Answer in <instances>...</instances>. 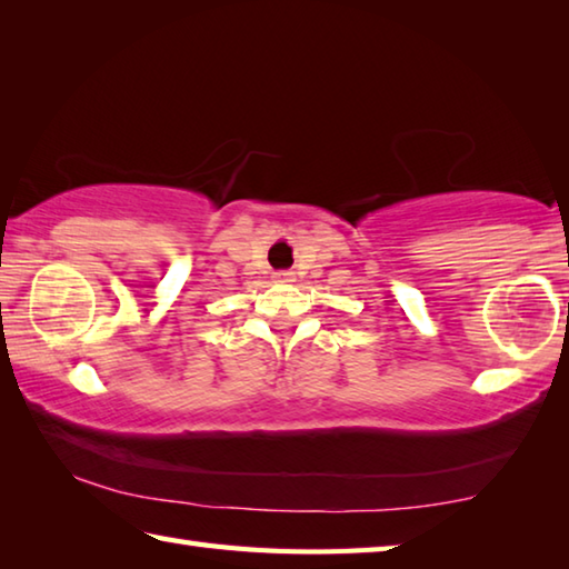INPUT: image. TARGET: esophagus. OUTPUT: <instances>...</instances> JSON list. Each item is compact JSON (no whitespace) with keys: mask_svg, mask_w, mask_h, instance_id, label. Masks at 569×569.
Wrapping results in <instances>:
<instances>
[{"mask_svg":"<svg viewBox=\"0 0 569 569\" xmlns=\"http://www.w3.org/2000/svg\"><path fill=\"white\" fill-rule=\"evenodd\" d=\"M291 271H281V273H276V278H278V281H291Z\"/></svg>","mask_w":569,"mask_h":569,"instance_id":"obj_1","label":"esophagus"}]
</instances>
